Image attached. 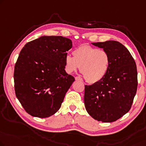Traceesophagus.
Listing matches in <instances>:
<instances>
[{
    "label": "esophagus",
    "mask_w": 146,
    "mask_h": 146,
    "mask_svg": "<svg viewBox=\"0 0 146 146\" xmlns=\"http://www.w3.org/2000/svg\"><path fill=\"white\" fill-rule=\"evenodd\" d=\"M75 80H82V79L80 77H75Z\"/></svg>",
    "instance_id": "esophagus-1"
}]
</instances>
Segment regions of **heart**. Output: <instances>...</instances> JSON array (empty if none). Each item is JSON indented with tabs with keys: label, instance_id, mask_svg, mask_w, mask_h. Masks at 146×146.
Returning a JSON list of instances; mask_svg holds the SVG:
<instances>
[{
	"label": "heart",
	"instance_id": "obj_1",
	"mask_svg": "<svg viewBox=\"0 0 146 146\" xmlns=\"http://www.w3.org/2000/svg\"><path fill=\"white\" fill-rule=\"evenodd\" d=\"M73 57H65V67L69 73L80 67V72L89 83L103 80L110 69L111 59L108 52L88 45H81L73 52Z\"/></svg>",
	"mask_w": 146,
	"mask_h": 146
}]
</instances>
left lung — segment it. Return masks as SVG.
<instances>
[{
	"instance_id": "1",
	"label": "left lung",
	"mask_w": 146,
	"mask_h": 146,
	"mask_svg": "<svg viewBox=\"0 0 146 146\" xmlns=\"http://www.w3.org/2000/svg\"><path fill=\"white\" fill-rule=\"evenodd\" d=\"M92 44L108 52L111 64L103 80L84 86V106L95 120L111 123L130 110L138 86L136 65L130 52L118 41Z\"/></svg>"
}]
</instances>
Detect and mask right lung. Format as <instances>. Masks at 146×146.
I'll list each match as a JSON object with an SVG mask.
<instances>
[{
    "label": "right lung",
    "instance_id": "obj_1",
    "mask_svg": "<svg viewBox=\"0 0 146 146\" xmlns=\"http://www.w3.org/2000/svg\"><path fill=\"white\" fill-rule=\"evenodd\" d=\"M72 41L62 36H42L27 42L14 67L17 98L31 116L46 118L59 110L75 78L65 70Z\"/></svg>",
    "mask_w": 146,
    "mask_h": 146
}]
</instances>
